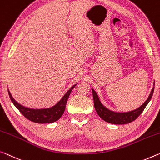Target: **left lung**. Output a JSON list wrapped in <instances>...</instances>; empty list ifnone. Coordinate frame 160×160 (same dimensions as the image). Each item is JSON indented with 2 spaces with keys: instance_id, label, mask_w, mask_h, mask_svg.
I'll list each match as a JSON object with an SVG mask.
<instances>
[{
  "instance_id": "8db88e82",
  "label": "left lung",
  "mask_w": 160,
  "mask_h": 160,
  "mask_svg": "<svg viewBox=\"0 0 160 160\" xmlns=\"http://www.w3.org/2000/svg\"><path fill=\"white\" fill-rule=\"evenodd\" d=\"M154 90V87H153L152 89L151 93L149 94L148 100H147L138 109L127 112H117L106 108L105 106L102 105V102H100L97 92H96L93 89H92L94 100V105H95V110L98 114V115L105 122H108L111 124H115V125H124V124H128L132 122L134 120H135L140 115V114L143 112L144 108H146V106L148 105V104L149 103V101H150L152 97Z\"/></svg>"
}]
</instances>
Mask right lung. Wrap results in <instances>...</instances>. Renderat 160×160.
<instances>
[{
    "label": "right lung",
    "instance_id": "right-lung-1",
    "mask_svg": "<svg viewBox=\"0 0 160 160\" xmlns=\"http://www.w3.org/2000/svg\"><path fill=\"white\" fill-rule=\"evenodd\" d=\"M77 84L73 85L70 88V90H68V92L65 94L64 96L60 99L59 102L55 104V105H53L51 108L43 109H32L24 107L12 97L9 90H8V91L9 97L11 98L12 102L25 118L36 123H52L59 120L63 115L65 110V105H66L68 99L70 95L71 91Z\"/></svg>",
    "mask_w": 160,
    "mask_h": 160
}]
</instances>
